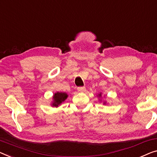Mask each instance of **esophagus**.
Segmentation results:
<instances>
[{
  "mask_svg": "<svg viewBox=\"0 0 157 157\" xmlns=\"http://www.w3.org/2000/svg\"><path fill=\"white\" fill-rule=\"evenodd\" d=\"M78 90L79 92H85L86 91V88L85 86H79V87H78Z\"/></svg>",
  "mask_w": 157,
  "mask_h": 157,
  "instance_id": "esophagus-1",
  "label": "esophagus"
}]
</instances>
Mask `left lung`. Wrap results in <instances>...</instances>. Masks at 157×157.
I'll use <instances>...</instances> for the list:
<instances>
[{
    "label": "left lung",
    "instance_id": "1",
    "mask_svg": "<svg viewBox=\"0 0 157 157\" xmlns=\"http://www.w3.org/2000/svg\"><path fill=\"white\" fill-rule=\"evenodd\" d=\"M99 97H101V93H100V94H99ZM104 104H105V103H104Z\"/></svg>",
    "mask_w": 157,
    "mask_h": 157
}]
</instances>
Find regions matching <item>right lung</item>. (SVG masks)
Segmentation results:
<instances>
[{"instance_id": "obj_1", "label": "right lung", "mask_w": 157, "mask_h": 157, "mask_svg": "<svg viewBox=\"0 0 157 157\" xmlns=\"http://www.w3.org/2000/svg\"><path fill=\"white\" fill-rule=\"evenodd\" d=\"M68 95L65 92H56L53 97V101L52 102V106L58 107L62 102H63L67 99Z\"/></svg>"}]
</instances>
